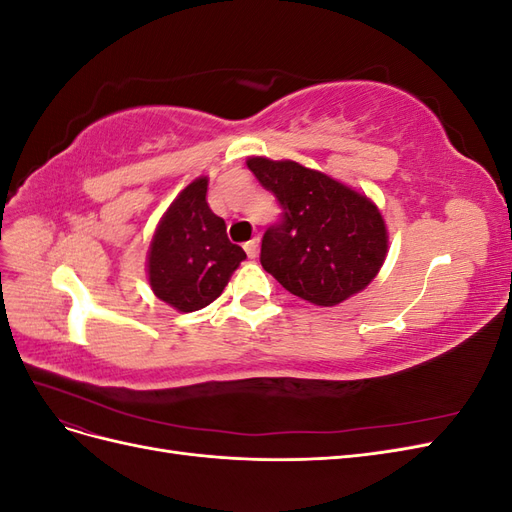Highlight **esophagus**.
I'll return each mask as SVG.
<instances>
[{"mask_svg": "<svg viewBox=\"0 0 512 512\" xmlns=\"http://www.w3.org/2000/svg\"><path fill=\"white\" fill-rule=\"evenodd\" d=\"M258 245H260V239L258 237H254V239H250L247 241L243 247H245V252H247V256L250 258H256L258 256Z\"/></svg>", "mask_w": 512, "mask_h": 512, "instance_id": "34e87169", "label": "esophagus"}]
</instances>
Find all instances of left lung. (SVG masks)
<instances>
[{
	"mask_svg": "<svg viewBox=\"0 0 512 512\" xmlns=\"http://www.w3.org/2000/svg\"><path fill=\"white\" fill-rule=\"evenodd\" d=\"M247 168L284 211L262 237V269L322 307L369 286L389 252V232L365 194L292 160L250 158Z\"/></svg>",
	"mask_w": 512,
	"mask_h": 512,
	"instance_id": "1",
	"label": "left lung"
}]
</instances>
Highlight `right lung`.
<instances>
[{
    "label": "right lung",
    "mask_w": 512,
    "mask_h": 512,
    "mask_svg": "<svg viewBox=\"0 0 512 512\" xmlns=\"http://www.w3.org/2000/svg\"><path fill=\"white\" fill-rule=\"evenodd\" d=\"M207 177L194 179L170 203L147 254L153 294L177 312H196L220 297L245 252L207 205Z\"/></svg>",
    "instance_id": "obj_1"
}]
</instances>
